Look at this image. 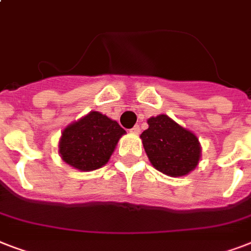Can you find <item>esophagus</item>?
<instances>
[{
    "mask_svg": "<svg viewBox=\"0 0 251 251\" xmlns=\"http://www.w3.org/2000/svg\"><path fill=\"white\" fill-rule=\"evenodd\" d=\"M139 131H141V127H139V125H135L133 129H130V133H133V134H139Z\"/></svg>",
    "mask_w": 251,
    "mask_h": 251,
    "instance_id": "esophagus-1",
    "label": "esophagus"
}]
</instances>
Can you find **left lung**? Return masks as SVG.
Here are the masks:
<instances>
[{"instance_id": "left-lung-1", "label": "left lung", "mask_w": 251, "mask_h": 251, "mask_svg": "<svg viewBox=\"0 0 251 251\" xmlns=\"http://www.w3.org/2000/svg\"><path fill=\"white\" fill-rule=\"evenodd\" d=\"M141 138L151 164L164 175L185 176L198 164V138L165 114L150 118Z\"/></svg>"}]
</instances>
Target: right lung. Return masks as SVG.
<instances>
[{"mask_svg": "<svg viewBox=\"0 0 251 251\" xmlns=\"http://www.w3.org/2000/svg\"><path fill=\"white\" fill-rule=\"evenodd\" d=\"M125 130L99 112H91L68 126L60 141L64 161L79 171H95L108 163Z\"/></svg>", "mask_w": 251, "mask_h": 251, "instance_id": "right-lung-1", "label": "right lung"}]
</instances>
